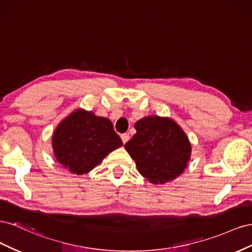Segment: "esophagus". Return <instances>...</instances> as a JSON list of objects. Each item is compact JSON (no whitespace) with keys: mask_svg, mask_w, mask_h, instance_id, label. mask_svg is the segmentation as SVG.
Returning a JSON list of instances; mask_svg holds the SVG:
<instances>
[{"mask_svg":"<svg viewBox=\"0 0 252 252\" xmlns=\"http://www.w3.org/2000/svg\"><path fill=\"white\" fill-rule=\"evenodd\" d=\"M121 140L124 143H126L128 140H130V135H128L127 133H125V134H121Z\"/></svg>","mask_w":252,"mask_h":252,"instance_id":"obj_1","label":"esophagus"}]
</instances>
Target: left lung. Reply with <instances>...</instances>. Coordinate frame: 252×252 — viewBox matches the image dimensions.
Returning <instances> with one entry per match:
<instances>
[{
	"mask_svg": "<svg viewBox=\"0 0 252 252\" xmlns=\"http://www.w3.org/2000/svg\"><path fill=\"white\" fill-rule=\"evenodd\" d=\"M136 134L125 148L139 173L152 184H164L183 173L190 159L188 137L173 120L145 117L135 124Z\"/></svg>",
	"mask_w": 252,
	"mask_h": 252,
	"instance_id": "left-lung-1",
	"label": "left lung"
}]
</instances>
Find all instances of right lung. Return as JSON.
I'll use <instances>...</instances> for the list:
<instances>
[{
    "instance_id": "add662e5",
    "label": "right lung",
    "mask_w": 252,
    "mask_h": 252,
    "mask_svg": "<svg viewBox=\"0 0 252 252\" xmlns=\"http://www.w3.org/2000/svg\"><path fill=\"white\" fill-rule=\"evenodd\" d=\"M121 146L109 119L83 110H77L64 119L53 136L57 160L75 174L88 173Z\"/></svg>"
}]
</instances>
